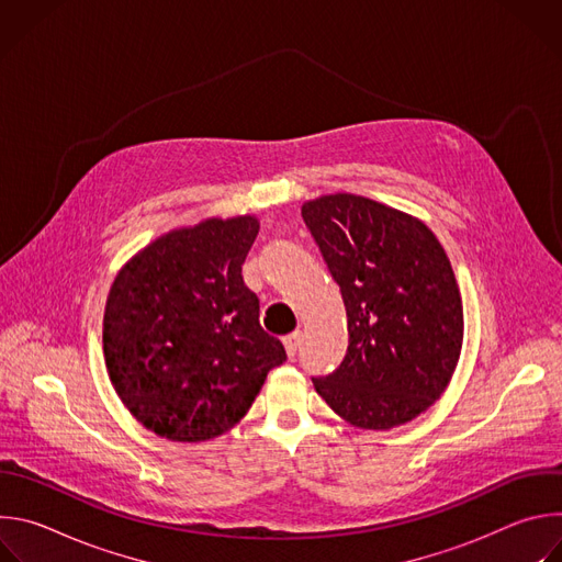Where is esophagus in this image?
<instances>
[{"label":"esophagus","instance_id":"esophagus-1","mask_svg":"<svg viewBox=\"0 0 562 562\" xmlns=\"http://www.w3.org/2000/svg\"><path fill=\"white\" fill-rule=\"evenodd\" d=\"M300 345H302V334H300V331H293V334L284 336V349H286V353H289L291 358L297 353Z\"/></svg>","mask_w":562,"mask_h":562}]
</instances>
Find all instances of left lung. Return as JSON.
<instances>
[{"instance_id":"1","label":"left lung","mask_w":562,"mask_h":562,"mask_svg":"<svg viewBox=\"0 0 562 562\" xmlns=\"http://www.w3.org/2000/svg\"><path fill=\"white\" fill-rule=\"evenodd\" d=\"M302 217L338 282L349 347L313 378L327 405L364 429H391L431 407L462 347V302L449 258L418 220L367 198L306 202Z\"/></svg>"}]
</instances>
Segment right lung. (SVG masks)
Segmentation results:
<instances>
[{"label": "right lung", "mask_w": 562, "mask_h": 562, "mask_svg": "<svg viewBox=\"0 0 562 562\" xmlns=\"http://www.w3.org/2000/svg\"><path fill=\"white\" fill-rule=\"evenodd\" d=\"M256 217L206 220L155 239L115 278L104 356L128 412L178 442L215 438L243 418L267 373L286 360L260 327L243 280Z\"/></svg>", "instance_id": "right-lung-1"}]
</instances>
